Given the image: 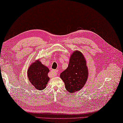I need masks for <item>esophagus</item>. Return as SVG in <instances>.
Returning <instances> with one entry per match:
<instances>
[{
    "label": "esophagus",
    "mask_w": 123,
    "mask_h": 123,
    "mask_svg": "<svg viewBox=\"0 0 123 123\" xmlns=\"http://www.w3.org/2000/svg\"><path fill=\"white\" fill-rule=\"evenodd\" d=\"M51 72L54 75H57V72H58V70H52L51 71Z\"/></svg>",
    "instance_id": "esophagus-1"
}]
</instances>
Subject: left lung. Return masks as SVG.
Here are the masks:
<instances>
[{
	"label": "left lung",
	"mask_w": 123,
	"mask_h": 123,
	"mask_svg": "<svg viewBox=\"0 0 123 123\" xmlns=\"http://www.w3.org/2000/svg\"><path fill=\"white\" fill-rule=\"evenodd\" d=\"M89 75L87 62L82 52L76 50L71 54L68 67L60 74L68 91L74 93L83 87Z\"/></svg>",
	"instance_id": "1"
}]
</instances>
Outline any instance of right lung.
I'll return each mask as SVG.
<instances>
[{
    "label": "right lung",
    "mask_w": 123,
    "mask_h": 123,
    "mask_svg": "<svg viewBox=\"0 0 123 123\" xmlns=\"http://www.w3.org/2000/svg\"><path fill=\"white\" fill-rule=\"evenodd\" d=\"M49 69L41 63L40 59L36 60L30 65L27 70V77L31 83L36 89L42 90L46 88L49 80Z\"/></svg>",
    "instance_id": "1"
}]
</instances>
